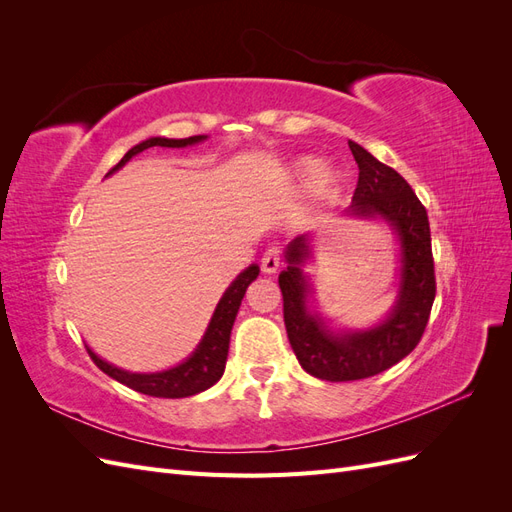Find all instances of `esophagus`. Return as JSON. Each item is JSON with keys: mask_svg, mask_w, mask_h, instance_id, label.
Returning <instances> with one entry per match:
<instances>
[{"mask_svg": "<svg viewBox=\"0 0 512 512\" xmlns=\"http://www.w3.org/2000/svg\"><path fill=\"white\" fill-rule=\"evenodd\" d=\"M260 267L267 275H273L277 269H280V250H277V247H269V250L262 254Z\"/></svg>", "mask_w": 512, "mask_h": 512, "instance_id": "esophagus-1", "label": "esophagus"}]
</instances>
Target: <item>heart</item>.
<instances>
[{"mask_svg": "<svg viewBox=\"0 0 512 512\" xmlns=\"http://www.w3.org/2000/svg\"><path fill=\"white\" fill-rule=\"evenodd\" d=\"M290 181L297 188H316V194L322 200H335L344 192L348 183V170L342 166H327L316 156H303L290 166Z\"/></svg>", "mask_w": 512, "mask_h": 512, "instance_id": "1", "label": "heart"}]
</instances>
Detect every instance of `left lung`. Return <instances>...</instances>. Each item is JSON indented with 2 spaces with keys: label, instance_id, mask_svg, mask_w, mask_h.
Instances as JSON below:
<instances>
[{
  "label": "left lung",
  "instance_id": "left-lung-1",
  "mask_svg": "<svg viewBox=\"0 0 512 512\" xmlns=\"http://www.w3.org/2000/svg\"><path fill=\"white\" fill-rule=\"evenodd\" d=\"M359 164V183L344 218L384 222L397 243V292L382 320L365 329L333 327L316 305L307 265L314 262L316 232L294 237L284 250L280 273L284 324L294 356L309 376L348 382L376 376L408 356L427 327L436 275H433L427 211L397 170L378 162L367 149L348 143Z\"/></svg>",
  "mask_w": 512,
  "mask_h": 512
}]
</instances>
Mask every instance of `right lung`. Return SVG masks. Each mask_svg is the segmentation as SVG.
<instances>
[{
    "mask_svg": "<svg viewBox=\"0 0 512 512\" xmlns=\"http://www.w3.org/2000/svg\"><path fill=\"white\" fill-rule=\"evenodd\" d=\"M207 138H209L207 134H198V136H190V138L151 136V138H147V141L134 145L106 177L117 173V170L126 166L134 156H138V153H143L149 147L179 149V147L198 145V143L207 141ZM258 273H260V267L250 265L247 269H243L235 277V280H232V284L224 290L218 305H215L213 316L207 324V331L203 337H200L198 346L192 350L188 359H183L175 367H168L162 371H147L145 374V371H128V369H121L113 363H108L89 346H87V352L106 376H111L113 380L126 384V386H130V389L143 393V395L181 399V397H192V395L203 393V391L211 389V386L218 382L224 374L232 324H235V318L239 314V307L245 297L247 286L256 280Z\"/></svg>",
    "mask_w": 512,
    "mask_h": 512,
    "instance_id": "obj_1",
    "label": "right lung"
}]
</instances>
